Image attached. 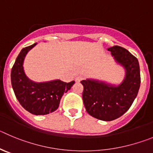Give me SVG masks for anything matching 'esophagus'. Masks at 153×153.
<instances>
[{
    "label": "esophagus",
    "mask_w": 153,
    "mask_h": 153,
    "mask_svg": "<svg viewBox=\"0 0 153 153\" xmlns=\"http://www.w3.org/2000/svg\"><path fill=\"white\" fill-rule=\"evenodd\" d=\"M84 79L83 76L79 75V76H78L76 78V82H80V81L82 80V79Z\"/></svg>",
    "instance_id": "1"
}]
</instances>
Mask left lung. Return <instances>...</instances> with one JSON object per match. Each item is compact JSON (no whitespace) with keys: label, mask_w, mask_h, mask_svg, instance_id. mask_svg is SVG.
I'll use <instances>...</instances> for the list:
<instances>
[{"label":"left lung","mask_w":153,"mask_h":153,"mask_svg":"<svg viewBox=\"0 0 153 153\" xmlns=\"http://www.w3.org/2000/svg\"><path fill=\"white\" fill-rule=\"evenodd\" d=\"M126 71L125 78L118 86L93 79L81 81L82 100L86 111L99 120L111 121L122 116L131 108L140 86L138 60L127 49L114 45L108 48Z\"/></svg>","instance_id":"1"}]
</instances>
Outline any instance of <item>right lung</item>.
Listing matches in <instances>:
<instances>
[{
  "label": "right lung",
  "mask_w": 153,
  "mask_h": 153,
  "mask_svg": "<svg viewBox=\"0 0 153 153\" xmlns=\"http://www.w3.org/2000/svg\"><path fill=\"white\" fill-rule=\"evenodd\" d=\"M36 43L23 48L16 57L11 70V84L21 105L31 114L44 115L57 110L64 92L71 89L74 81L64 82L57 80L35 82L30 80L23 71V61L26 54Z\"/></svg>",
  "instance_id": "add662e5"
}]
</instances>
